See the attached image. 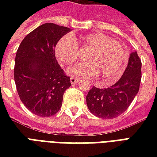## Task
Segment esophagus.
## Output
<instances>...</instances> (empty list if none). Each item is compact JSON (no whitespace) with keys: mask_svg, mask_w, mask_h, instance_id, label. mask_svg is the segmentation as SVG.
Segmentation results:
<instances>
[{"mask_svg":"<svg viewBox=\"0 0 157 157\" xmlns=\"http://www.w3.org/2000/svg\"><path fill=\"white\" fill-rule=\"evenodd\" d=\"M79 82H80V79L75 78V77H71V84H75Z\"/></svg>","mask_w":157,"mask_h":157,"instance_id":"34e87169","label":"esophagus"}]
</instances>
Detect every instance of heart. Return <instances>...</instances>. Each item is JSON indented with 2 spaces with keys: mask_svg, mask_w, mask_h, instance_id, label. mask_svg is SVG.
<instances>
[{
  "mask_svg": "<svg viewBox=\"0 0 157 157\" xmlns=\"http://www.w3.org/2000/svg\"><path fill=\"white\" fill-rule=\"evenodd\" d=\"M78 47L90 48L84 56L86 61L70 66L66 72L73 77L90 78L98 75L108 86L115 82L124 70L127 55L120 43L102 33H92L81 38L65 36L55 45L58 61L70 65L78 57Z\"/></svg>",
  "mask_w": 157,
  "mask_h": 157,
  "instance_id": "1",
  "label": "heart"
}]
</instances>
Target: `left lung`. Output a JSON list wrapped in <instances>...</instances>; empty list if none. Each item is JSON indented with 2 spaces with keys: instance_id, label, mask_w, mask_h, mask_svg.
Here are the masks:
<instances>
[{
  "instance_id": "1",
  "label": "left lung",
  "mask_w": 157,
  "mask_h": 157,
  "mask_svg": "<svg viewBox=\"0 0 157 157\" xmlns=\"http://www.w3.org/2000/svg\"><path fill=\"white\" fill-rule=\"evenodd\" d=\"M141 80V61L132 52L121 78L108 88L93 86L86 96L90 112L98 118L110 119L124 112L138 93Z\"/></svg>"
}]
</instances>
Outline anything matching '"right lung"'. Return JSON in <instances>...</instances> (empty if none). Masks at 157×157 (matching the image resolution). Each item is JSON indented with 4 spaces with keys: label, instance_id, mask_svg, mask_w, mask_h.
Wrapping results in <instances>:
<instances>
[{
    "label": "right lung",
    "instance_id": "1",
    "mask_svg": "<svg viewBox=\"0 0 157 157\" xmlns=\"http://www.w3.org/2000/svg\"><path fill=\"white\" fill-rule=\"evenodd\" d=\"M71 31L44 23L29 33L18 47L14 80L21 101L33 114L49 117L57 113L65 90L71 86L55 54L57 42Z\"/></svg>",
    "mask_w": 157,
    "mask_h": 157
}]
</instances>
